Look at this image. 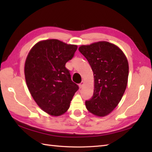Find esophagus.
<instances>
[{
  "mask_svg": "<svg viewBox=\"0 0 152 152\" xmlns=\"http://www.w3.org/2000/svg\"><path fill=\"white\" fill-rule=\"evenodd\" d=\"M83 85H84V82H83V81H82V82L80 83V84H79L80 88H83Z\"/></svg>",
  "mask_w": 152,
  "mask_h": 152,
  "instance_id": "obj_1",
  "label": "esophagus"
}]
</instances>
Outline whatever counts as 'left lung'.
Returning <instances> with one entry per match:
<instances>
[{"instance_id": "8db88e82", "label": "left lung", "mask_w": 152, "mask_h": 152, "mask_svg": "<svg viewBox=\"0 0 152 152\" xmlns=\"http://www.w3.org/2000/svg\"><path fill=\"white\" fill-rule=\"evenodd\" d=\"M78 50L88 61L94 75L93 95L86 101V108L103 117L117 106L127 88V57L117 46L106 41L83 45Z\"/></svg>"}]
</instances>
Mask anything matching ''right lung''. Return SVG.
<instances>
[{
    "label": "right lung",
    "instance_id": "right-lung-1",
    "mask_svg": "<svg viewBox=\"0 0 152 152\" xmlns=\"http://www.w3.org/2000/svg\"><path fill=\"white\" fill-rule=\"evenodd\" d=\"M77 48L59 40H46L35 44L27 57L24 71L28 89L38 106L51 115L65 113L79 89L65 67Z\"/></svg>",
    "mask_w": 152,
    "mask_h": 152
}]
</instances>
